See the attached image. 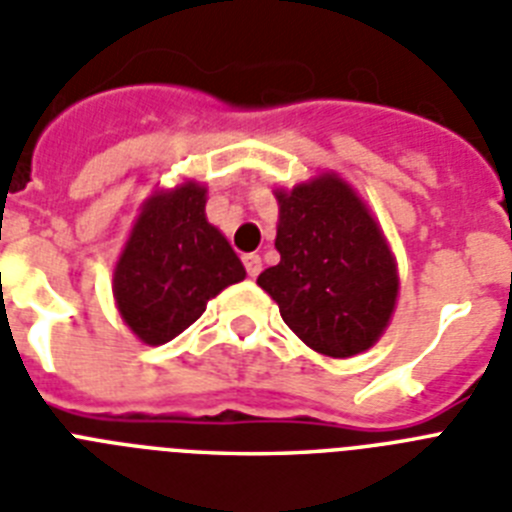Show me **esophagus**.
Here are the masks:
<instances>
[{
	"label": "esophagus",
	"mask_w": 512,
	"mask_h": 512,
	"mask_svg": "<svg viewBox=\"0 0 512 512\" xmlns=\"http://www.w3.org/2000/svg\"><path fill=\"white\" fill-rule=\"evenodd\" d=\"M244 268H247L249 276L255 278L257 273L263 270V257H260V255H244Z\"/></svg>",
	"instance_id": "obj_1"
}]
</instances>
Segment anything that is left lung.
<instances>
[{
    "instance_id": "1",
    "label": "left lung",
    "mask_w": 512,
    "mask_h": 512,
    "mask_svg": "<svg viewBox=\"0 0 512 512\" xmlns=\"http://www.w3.org/2000/svg\"><path fill=\"white\" fill-rule=\"evenodd\" d=\"M273 194L281 263L257 276L260 289L310 350L326 357L371 350L400 297L397 257L378 220L334 170Z\"/></svg>"
}]
</instances>
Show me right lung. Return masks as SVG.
Wrapping results in <instances>:
<instances>
[{"label":"right lung","instance_id":"right-lung-1","mask_svg":"<svg viewBox=\"0 0 512 512\" xmlns=\"http://www.w3.org/2000/svg\"><path fill=\"white\" fill-rule=\"evenodd\" d=\"M207 186L189 178L152 191L141 205L115 270L112 297L139 342L176 339L207 302L247 276L228 239L207 220Z\"/></svg>","mask_w":512,"mask_h":512}]
</instances>
